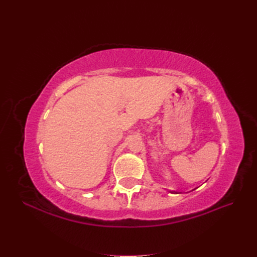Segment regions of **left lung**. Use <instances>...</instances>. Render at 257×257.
<instances>
[{
    "instance_id": "left-lung-1",
    "label": "left lung",
    "mask_w": 257,
    "mask_h": 257,
    "mask_svg": "<svg viewBox=\"0 0 257 257\" xmlns=\"http://www.w3.org/2000/svg\"><path fill=\"white\" fill-rule=\"evenodd\" d=\"M170 193H176V194H178L179 192H175V191H170Z\"/></svg>"
}]
</instances>
